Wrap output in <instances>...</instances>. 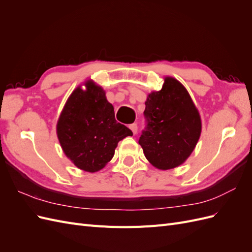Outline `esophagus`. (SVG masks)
Here are the masks:
<instances>
[{
  "mask_svg": "<svg viewBox=\"0 0 252 252\" xmlns=\"http://www.w3.org/2000/svg\"><path fill=\"white\" fill-rule=\"evenodd\" d=\"M129 128L131 129V131L133 132V134H135L136 132H138V125H136L135 123H133V124H130V125H129Z\"/></svg>",
  "mask_w": 252,
  "mask_h": 252,
  "instance_id": "1",
  "label": "esophagus"
}]
</instances>
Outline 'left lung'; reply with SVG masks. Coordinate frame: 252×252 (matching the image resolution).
Wrapping results in <instances>:
<instances>
[{"mask_svg":"<svg viewBox=\"0 0 252 252\" xmlns=\"http://www.w3.org/2000/svg\"><path fill=\"white\" fill-rule=\"evenodd\" d=\"M144 117L146 127L139 144L158 169H172L184 163L200 139L202 123L188 91L166 77L161 90L148 94Z\"/></svg>","mask_w":252,"mask_h":252,"instance_id":"left-lung-1","label":"left lung"}]
</instances>
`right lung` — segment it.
Returning a JSON list of instances; mask_svg holds the SVG:
<instances>
[{
  "label": "right lung",
  "mask_w": 252,
  "mask_h": 252,
  "mask_svg": "<svg viewBox=\"0 0 252 252\" xmlns=\"http://www.w3.org/2000/svg\"><path fill=\"white\" fill-rule=\"evenodd\" d=\"M73 90L61 112L57 134L64 154L78 168L95 172L112 158L118 143L132 131L118 123L105 91L91 80Z\"/></svg>",
  "instance_id": "right-lung-1"
}]
</instances>
